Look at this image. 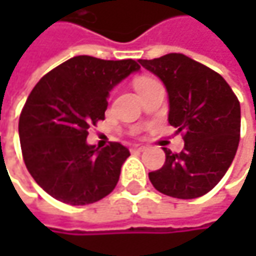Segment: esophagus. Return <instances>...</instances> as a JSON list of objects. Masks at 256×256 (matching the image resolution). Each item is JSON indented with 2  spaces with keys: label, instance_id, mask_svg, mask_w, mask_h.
Instances as JSON below:
<instances>
[{
  "label": "esophagus",
  "instance_id": "34e87169",
  "mask_svg": "<svg viewBox=\"0 0 256 256\" xmlns=\"http://www.w3.org/2000/svg\"><path fill=\"white\" fill-rule=\"evenodd\" d=\"M145 150H146L145 145H133V146H132V151H138V152H142V151H145Z\"/></svg>",
  "mask_w": 256,
  "mask_h": 256
}]
</instances>
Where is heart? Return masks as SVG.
<instances>
[{
  "mask_svg": "<svg viewBox=\"0 0 256 256\" xmlns=\"http://www.w3.org/2000/svg\"><path fill=\"white\" fill-rule=\"evenodd\" d=\"M146 81H150V78H139V80H136L134 81V87L138 88L139 86H142L144 82H146Z\"/></svg>",
  "mask_w": 256,
  "mask_h": 256,
  "instance_id": "1",
  "label": "heart"
}]
</instances>
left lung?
<instances>
[{
  "label": "left lung",
  "instance_id": "1",
  "mask_svg": "<svg viewBox=\"0 0 256 256\" xmlns=\"http://www.w3.org/2000/svg\"><path fill=\"white\" fill-rule=\"evenodd\" d=\"M139 64L160 78L169 96V123L184 133V150L163 148L166 162L150 172L154 188L175 198L209 192L228 170L240 140V104L218 72L180 53Z\"/></svg>",
  "mask_w": 256,
  "mask_h": 256
}]
</instances>
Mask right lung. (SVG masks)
<instances>
[{
	"instance_id": "add662e5",
	"label": "right lung",
	"mask_w": 256,
	"mask_h": 256,
	"mask_svg": "<svg viewBox=\"0 0 256 256\" xmlns=\"http://www.w3.org/2000/svg\"><path fill=\"white\" fill-rule=\"evenodd\" d=\"M139 70L132 59L76 56L32 88L19 118V138L26 169L47 194L81 206L116 188L128 150L118 142L94 148L87 134L105 118L110 92Z\"/></svg>"
}]
</instances>
